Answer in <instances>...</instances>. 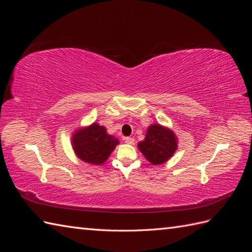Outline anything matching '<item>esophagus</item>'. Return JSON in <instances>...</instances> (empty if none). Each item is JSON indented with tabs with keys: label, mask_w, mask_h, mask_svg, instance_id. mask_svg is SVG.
<instances>
[{
	"label": "esophagus",
	"mask_w": 252,
	"mask_h": 252,
	"mask_svg": "<svg viewBox=\"0 0 252 252\" xmlns=\"http://www.w3.org/2000/svg\"><path fill=\"white\" fill-rule=\"evenodd\" d=\"M124 141L126 144H129V145H132L133 142H134V139L132 138H124Z\"/></svg>",
	"instance_id": "34e87169"
}]
</instances>
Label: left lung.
Segmentation results:
<instances>
[{"label":"left lung","instance_id":"obj_1","mask_svg":"<svg viewBox=\"0 0 252 252\" xmlns=\"http://www.w3.org/2000/svg\"><path fill=\"white\" fill-rule=\"evenodd\" d=\"M138 148L149 163L161 165L166 163L178 149V136L170 128L158 123L147 128L146 135L139 142Z\"/></svg>","mask_w":252,"mask_h":252}]
</instances>
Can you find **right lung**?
I'll return each mask as SVG.
<instances>
[{
	"label": "right lung",
	"instance_id": "1",
	"mask_svg": "<svg viewBox=\"0 0 252 252\" xmlns=\"http://www.w3.org/2000/svg\"><path fill=\"white\" fill-rule=\"evenodd\" d=\"M120 141L107 133L104 126L93 123L80 127L71 135V145L75 156L90 165H102L107 161Z\"/></svg>",
	"mask_w": 252,
	"mask_h": 252
}]
</instances>
